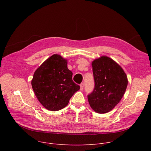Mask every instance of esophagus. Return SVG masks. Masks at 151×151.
<instances>
[{"mask_svg": "<svg viewBox=\"0 0 151 151\" xmlns=\"http://www.w3.org/2000/svg\"><path fill=\"white\" fill-rule=\"evenodd\" d=\"M83 88H84V84L83 83H81L80 84V90L81 91H83Z\"/></svg>", "mask_w": 151, "mask_h": 151, "instance_id": "1", "label": "esophagus"}]
</instances>
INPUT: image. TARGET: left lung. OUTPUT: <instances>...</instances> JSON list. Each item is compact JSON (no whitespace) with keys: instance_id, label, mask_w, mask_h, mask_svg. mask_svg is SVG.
<instances>
[{"instance_id":"left-lung-1","label":"left lung","mask_w":151,"mask_h":151,"mask_svg":"<svg viewBox=\"0 0 151 151\" xmlns=\"http://www.w3.org/2000/svg\"><path fill=\"white\" fill-rule=\"evenodd\" d=\"M92 66L95 88L88 96L89 104L96 112L106 113L123 97L128 84L127 76L116 62L106 55L93 60Z\"/></svg>"}]
</instances>
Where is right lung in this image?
Listing matches in <instances>:
<instances>
[{"label":"right lung","mask_w":151,"mask_h":151,"mask_svg":"<svg viewBox=\"0 0 151 151\" xmlns=\"http://www.w3.org/2000/svg\"><path fill=\"white\" fill-rule=\"evenodd\" d=\"M67 62L60 55L53 54L34 72L32 87L38 100L47 110L56 111L65 108L80 90V86L72 80Z\"/></svg>","instance_id":"obj_1"}]
</instances>
